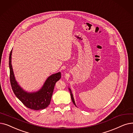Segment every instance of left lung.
Listing matches in <instances>:
<instances>
[{
    "instance_id": "obj_1",
    "label": "left lung",
    "mask_w": 133,
    "mask_h": 133,
    "mask_svg": "<svg viewBox=\"0 0 133 133\" xmlns=\"http://www.w3.org/2000/svg\"><path fill=\"white\" fill-rule=\"evenodd\" d=\"M69 90H70V93H71V99H72V102L73 103V104H74L76 106V103H75V102H74V98H73V94H72V91H71V90L69 88Z\"/></svg>"
}]
</instances>
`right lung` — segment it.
<instances>
[{
    "mask_svg": "<svg viewBox=\"0 0 133 133\" xmlns=\"http://www.w3.org/2000/svg\"><path fill=\"white\" fill-rule=\"evenodd\" d=\"M11 55L12 50L10 51L9 56L10 80L11 88L16 96L25 107L35 110L44 109L48 107L50 103L55 85L61 78V73L58 72L49 77L46 80L42 89L38 91L28 93L20 87L15 80L11 65Z\"/></svg>",
    "mask_w": 133,
    "mask_h": 133,
    "instance_id": "1",
    "label": "right lung"
}]
</instances>
